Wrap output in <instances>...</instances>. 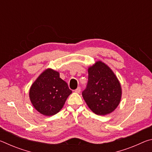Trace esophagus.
<instances>
[{"instance_id":"obj_1","label":"esophagus","mask_w":152,"mask_h":152,"mask_svg":"<svg viewBox=\"0 0 152 152\" xmlns=\"http://www.w3.org/2000/svg\"><path fill=\"white\" fill-rule=\"evenodd\" d=\"M80 91H81L80 87H78V88L75 90V92H76V93H80Z\"/></svg>"}]
</instances>
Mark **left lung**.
Here are the masks:
<instances>
[{"mask_svg": "<svg viewBox=\"0 0 152 152\" xmlns=\"http://www.w3.org/2000/svg\"><path fill=\"white\" fill-rule=\"evenodd\" d=\"M88 82L82 96L92 112L110 114L117 109L122 96L121 85L109 66L97 61L88 68Z\"/></svg>", "mask_w": 152, "mask_h": 152, "instance_id": "left-lung-1", "label": "left lung"}]
</instances>
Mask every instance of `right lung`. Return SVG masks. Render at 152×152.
Listing matches in <instances>:
<instances>
[{
  "label": "right lung",
  "instance_id": "add662e5",
  "mask_svg": "<svg viewBox=\"0 0 152 152\" xmlns=\"http://www.w3.org/2000/svg\"><path fill=\"white\" fill-rule=\"evenodd\" d=\"M72 92L66 82L60 78L58 72L47 68L32 84L29 95L38 112L45 116H52L62 109Z\"/></svg>",
  "mask_w": 152,
  "mask_h": 152
}]
</instances>
